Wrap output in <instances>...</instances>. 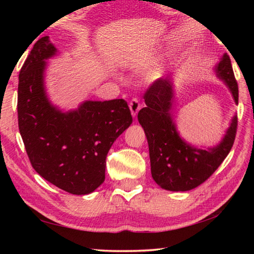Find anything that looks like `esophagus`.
Wrapping results in <instances>:
<instances>
[{
  "instance_id": "esophagus-1",
  "label": "esophagus",
  "mask_w": 254,
  "mask_h": 254,
  "mask_svg": "<svg viewBox=\"0 0 254 254\" xmlns=\"http://www.w3.org/2000/svg\"><path fill=\"white\" fill-rule=\"evenodd\" d=\"M128 107H130L131 110V113H132V117H136L137 115V112L140 111L141 109V104H140V101L137 100V98H132L130 104H128Z\"/></svg>"
}]
</instances>
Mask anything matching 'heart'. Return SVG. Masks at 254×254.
Here are the masks:
<instances>
[{"label": "heart", "mask_w": 254, "mask_h": 254, "mask_svg": "<svg viewBox=\"0 0 254 254\" xmlns=\"http://www.w3.org/2000/svg\"><path fill=\"white\" fill-rule=\"evenodd\" d=\"M160 75H161V70L160 69H157V70L153 71V76L154 77H159Z\"/></svg>", "instance_id": "1"}]
</instances>
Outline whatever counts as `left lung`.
I'll list each match as a JSON object with an SVG mask.
<instances>
[{"mask_svg": "<svg viewBox=\"0 0 254 254\" xmlns=\"http://www.w3.org/2000/svg\"><path fill=\"white\" fill-rule=\"evenodd\" d=\"M217 76L224 80L239 103V87L229 55H223L216 66ZM174 84L169 77L159 78L144 93L145 107L137 113L149 144L151 175L154 182L171 191L194 189L207 180L220 167L233 147L238 118L232 119L223 140L214 148L198 149L179 136L171 115Z\"/></svg>", "mask_w": 254, "mask_h": 254, "instance_id": "left-lung-1", "label": "left lung"}]
</instances>
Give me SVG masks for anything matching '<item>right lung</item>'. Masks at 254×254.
<instances>
[{
    "instance_id": "add662e5",
    "label": "right lung",
    "mask_w": 254,
    "mask_h": 254,
    "mask_svg": "<svg viewBox=\"0 0 254 254\" xmlns=\"http://www.w3.org/2000/svg\"><path fill=\"white\" fill-rule=\"evenodd\" d=\"M57 53L49 37L33 45L19 74L18 121L33 169L55 186L86 195L105 179L106 156L132 123L127 103L86 101L63 112L47 97L46 59Z\"/></svg>"
}]
</instances>
